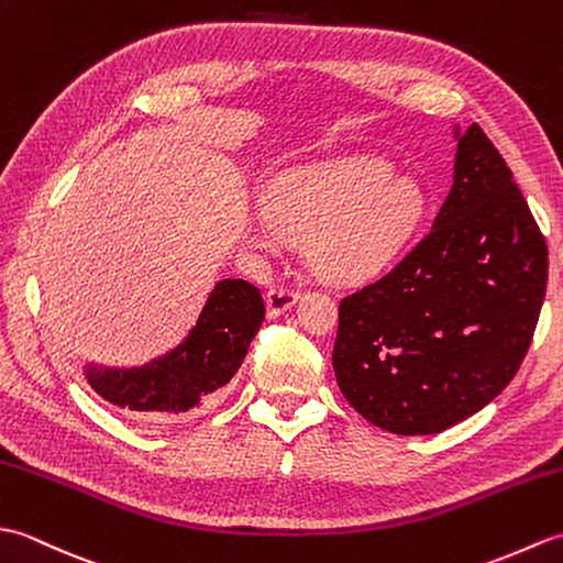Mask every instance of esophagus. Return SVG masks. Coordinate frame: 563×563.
<instances>
[{
    "instance_id": "34e87169",
    "label": "esophagus",
    "mask_w": 563,
    "mask_h": 563,
    "mask_svg": "<svg viewBox=\"0 0 563 563\" xmlns=\"http://www.w3.org/2000/svg\"><path fill=\"white\" fill-rule=\"evenodd\" d=\"M295 302H297V292H292V290H283V288L268 290V295H266V314H268V319L285 314Z\"/></svg>"
}]
</instances>
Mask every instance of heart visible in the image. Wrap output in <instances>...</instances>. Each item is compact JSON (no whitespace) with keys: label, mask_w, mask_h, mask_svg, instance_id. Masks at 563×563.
I'll use <instances>...</instances> for the list:
<instances>
[{"label":"heart","mask_w":563,"mask_h":563,"mask_svg":"<svg viewBox=\"0 0 563 563\" xmlns=\"http://www.w3.org/2000/svg\"><path fill=\"white\" fill-rule=\"evenodd\" d=\"M428 210V190L413 176H397L385 159L349 157L273 176L244 234L268 251L305 236V258L319 278L357 285L379 278L406 254Z\"/></svg>","instance_id":"heart-1"}]
</instances>
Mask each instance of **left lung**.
Here are the masks:
<instances>
[{
  "label": "left lung",
  "mask_w": 563,
  "mask_h": 563,
  "mask_svg": "<svg viewBox=\"0 0 563 563\" xmlns=\"http://www.w3.org/2000/svg\"><path fill=\"white\" fill-rule=\"evenodd\" d=\"M454 181L411 254L339 307L333 373L353 409L433 435L516 377L547 290V242L484 130L460 133Z\"/></svg>",
  "instance_id": "1"
}]
</instances>
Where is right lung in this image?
<instances>
[{
  "instance_id": "1",
  "label": "right lung",
  "mask_w": 563,
  "mask_h": 563,
  "mask_svg": "<svg viewBox=\"0 0 563 563\" xmlns=\"http://www.w3.org/2000/svg\"><path fill=\"white\" fill-rule=\"evenodd\" d=\"M266 317L258 288L242 278L214 285L188 336L147 365L103 367L89 363L91 389L145 421H184L208 406L244 363L249 343Z\"/></svg>"
}]
</instances>
